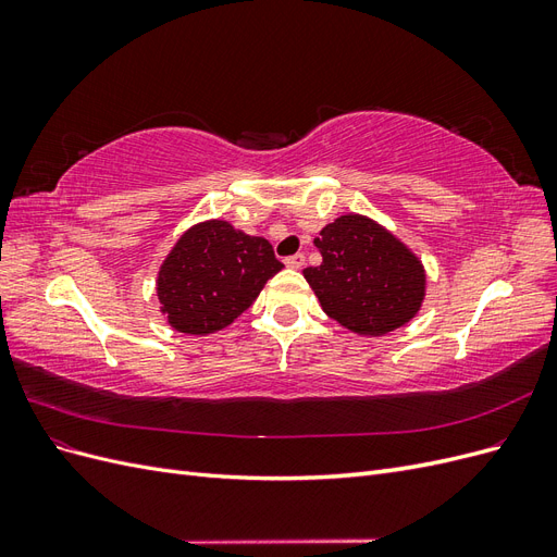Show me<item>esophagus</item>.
Wrapping results in <instances>:
<instances>
[{"mask_svg": "<svg viewBox=\"0 0 557 557\" xmlns=\"http://www.w3.org/2000/svg\"><path fill=\"white\" fill-rule=\"evenodd\" d=\"M283 262H285V267H290V269H301V267H305V256H301V252H295V256L285 258Z\"/></svg>", "mask_w": 557, "mask_h": 557, "instance_id": "esophagus-1", "label": "esophagus"}]
</instances>
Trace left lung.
<instances>
[{
    "label": "left lung",
    "instance_id": "8db88e82",
    "mask_svg": "<svg viewBox=\"0 0 557 557\" xmlns=\"http://www.w3.org/2000/svg\"><path fill=\"white\" fill-rule=\"evenodd\" d=\"M323 256L305 278L323 311L360 336L411 323L428 293L425 264L395 232L364 213H344L313 239Z\"/></svg>",
    "mask_w": 557,
    "mask_h": 557
}]
</instances>
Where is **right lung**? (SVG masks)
Wrapping results in <instances>:
<instances>
[{"mask_svg": "<svg viewBox=\"0 0 557 557\" xmlns=\"http://www.w3.org/2000/svg\"><path fill=\"white\" fill-rule=\"evenodd\" d=\"M281 269L264 237H250L223 218L199 221L158 269L160 313L176 332L213 334L232 325Z\"/></svg>", "mask_w": 557, "mask_h": 557, "instance_id": "add662e5", "label": "right lung"}]
</instances>
